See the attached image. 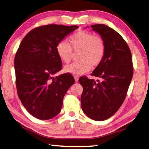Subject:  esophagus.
<instances>
[{
    "label": "esophagus",
    "instance_id": "obj_1",
    "mask_svg": "<svg viewBox=\"0 0 149 149\" xmlns=\"http://www.w3.org/2000/svg\"><path fill=\"white\" fill-rule=\"evenodd\" d=\"M79 77H78V76H75L74 77V80H75V81H76V82H77L78 80H79Z\"/></svg>",
    "mask_w": 149,
    "mask_h": 149
}]
</instances>
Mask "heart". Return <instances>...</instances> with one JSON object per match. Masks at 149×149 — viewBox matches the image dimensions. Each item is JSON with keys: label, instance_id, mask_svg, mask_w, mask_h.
Here are the masks:
<instances>
[{"label": "heart", "instance_id": "1", "mask_svg": "<svg viewBox=\"0 0 149 149\" xmlns=\"http://www.w3.org/2000/svg\"><path fill=\"white\" fill-rule=\"evenodd\" d=\"M70 43L62 40L57 44V54L63 61L69 63L72 58V49L80 50L79 59L65 67L68 73L79 75L89 71L91 67H97L103 61L105 54V44L100 36L86 31H80L70 37Z\"/></svg>", "mask_w": 149, "mask_h": 149}]
</instances>
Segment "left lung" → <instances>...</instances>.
I'll use <instances>...</instances> for the list:
<instances>
[{
  "mask_svg": "<svg viewBox=\"0 0 149 149\" xmlns=\"http://www.w3.org/2000/svg\"><path fill=\"white\" fill-rule=\"evenodd\" d=\"M105 44L103 61L92 76L101 79L97 82L86 76L79 81L82 86L81 107L89 118L96 121L108 119L123 103L131 83L134 67L130 49L120 35L103 24L91 26Z\"/></svg>",
  "mask_w": 149,
  "mask_h": 149,
  "instance_id": "8db88e82",
  "label": "left lung"
}]
</instances>
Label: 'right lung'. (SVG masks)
<instances>
[{
    "label": "right lung",
    "mask_w": 149,
    "mask_h": 149,
    "mask_svg": "<svg viewBox=\"0 0 149 149\" xmlns=\"http://www.w3.org/2000/svg\"><path fill=\"white\" fill-rule=\"evenodd\" d=\"M77 25L50 24L29 31L15 54L14 67L18 97L31 115L49 120L59 113L63 100L74 83L70 73L54 77L62 69L56 46Z\"/></svg>",
    "instance_id": "right-lung-1"
}]
</instances>
